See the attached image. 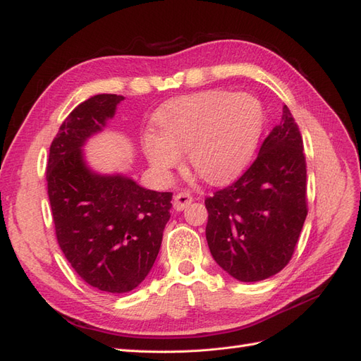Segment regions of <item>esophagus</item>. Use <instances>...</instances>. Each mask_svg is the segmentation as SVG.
Returning <instances> with one entry per match:
<instances>
[{"label":"esophagus","instance_id":"34e87169","mask_svg":"<svg viewBox=\"0 0 361 361\" xmlns=\"http://www.w3.org/2000/svg\"><path fill=\"white\" fill-rule=\"evenodd\" d=\"M191 202H192V195L190 192H187V191H183V192H179V194L174 195L173 207L176 211H183L185 207H187Z\"/></svg>","mask_w":361,"mask_h":361}]
</instances>
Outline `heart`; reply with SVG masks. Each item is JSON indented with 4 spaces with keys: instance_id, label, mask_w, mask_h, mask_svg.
Wrapping results in <instances>:
<instances>
[{
    "instance_id": "1",
    "label": "heart",
    "mask_w": 361,
    "mask_h": 361,
    "mask_svg": "<svg viewBox=\"0 0 361 361\" xmlns=\"http://www.w3.org/2000/svg\"><path fill=\"white\" fill-rule=\"evenodd\" d=\"M158 133L141 135V150L161 178H170L183 152L207 182H223L253 155L264 126V108L250 93L209 90L162 105L154 117Z\"/></svg>"
}]
</instances>
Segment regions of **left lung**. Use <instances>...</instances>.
I'll list each match as a JSON object with an SVG mask.
<instances>
[{
    "label": "left lung",
    "mask_w": 361,
    "mask_h": 361,
    "mask_svg": "<svg viewBox=\"0 0 361 361\" xmlns=\"http://www.w3.org/2000/svg\"><path fill=\"white\" fill-rule=\"evenodd\" d=\"M305 173L302 138L285 105L250 169L204 200L206 241L228 276L260 281L289 264L307 216Z\"/></svg>",
    "instance_id": "left-lung-1"
}]
</instances>
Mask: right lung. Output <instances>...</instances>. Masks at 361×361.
Segmentation results:
<instances>
[{
	"instance_id": "obj_1",
	"label": "right lung",
	"mask_w": 361,
	"mask_h": 361,
	"mask_svg": "<svg viewBox=\"0 0 361 361\" xmlns=\"http://www.w3.org/2000/svg\"><path fill=\"white\" fill-rule=\"evenodd\" d=\"M118 94H96L66 117L49 149L47 180L61 251L87 285L111 293L135 289L159 253L171 192L123 173H99L84 146L114 117Z\"/></svg>"
}]
</instances>
